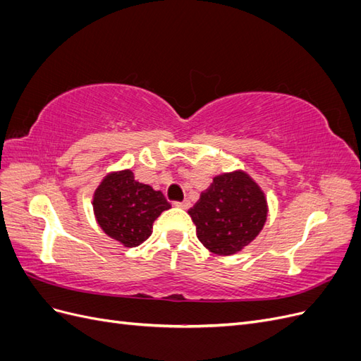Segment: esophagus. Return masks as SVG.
Segmentation results:
<instances>
[{
	"label": "esophagus",
	"instance_id": "esophagus-1",
	"mask_svg": "<svg viewBox=\"0 0 361 361\" xmlns=\"http://www.w3.org/2000/svg\"><path fill=\"white\" fill-rule=\"evenodd\" d=\"M174 206L180 207V209H188V207L191 206V202H190V200H183V202H174Z\"/></svg>",
	"mask_w": 361,
	"mask_h": 361
}]
</instances>
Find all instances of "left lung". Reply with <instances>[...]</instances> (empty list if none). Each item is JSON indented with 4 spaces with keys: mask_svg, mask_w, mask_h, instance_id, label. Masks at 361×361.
Returning <instances> with one entry per match:
<instances>
[{
    "mask_svg": "<svg viewBox=\"0 0 361 361\" xmlns=\"http://www.w3.org/2000/svg\"><path fill=\"white\" fill-rule=\"evenodd\" d=\"M199 241L218 256H232L253 243L268 218L260 185L244 170L221 173L188 211Z\"/></svg>",
    "mask_w": 361,
    "mask_h": 361,
    "instance_id": "1",
    "label": "left lung"
}]
</instances>
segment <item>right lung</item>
Wrapping results in <instances>:
<instances>
[{"instance_id":"add662e5","label":"right lung","mask_w":361,"mask_h":361,"mask_svg":"<svg viewBox=\"0 0 361 361\" xmlns=\"http://www.w3.org/2000/svg\"><path fill=\"white\" fill-rule=\"evenodd\" d=\"M93 214L106 236L123 247H138L154 221L171 204L150 185L135 180L130 169L106 173L93 192Z\"/></svg>"}]
</instances>
